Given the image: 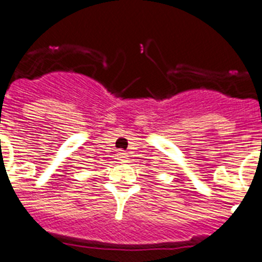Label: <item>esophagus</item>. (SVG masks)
<instances>
[{
	"instance_id": "obj_1",
	"label": "esophagus",
	"mask_w": 262,
	"mask_h": 262,
	"mask_svg": "<svg viewBox=\"0 0 262 262\" xmlns=\"http://www.w3.org/2000/svg\"><path fill=\"white\" fill-rule=\"evenodd\" d=\"M117 159L124 163V162H126V160H128V155H126V152H124V151H119V154H117Z\"/></svg>"
}]
</instances>
